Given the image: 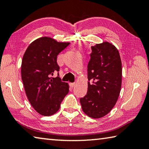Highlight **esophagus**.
I'll return each mask as SVG.
<instances>
[{"instance_id": "obj_1", "label": "esophagus", "mask_w": 149, "mask_h": 149, "mask_svg": "<svg viewBox=\"0 0 149 149\" xmlns=\"http://www.w3.org/2000/svg\"><path fill=\"white\" fill-rule=\"evenodd\" d=\"M69 85L71 87H74L75 86V83H70Z\"/></svg>"}]
</instances>
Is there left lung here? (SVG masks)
Segmentation results:
<instances>
[{"label":"left lung","mask_w":149,"mask_h":149,"mask_svg":"<svg viewBox=\"0 0 149 149\" xmlns=\"http://www.w3.org/2000/svg\"><path fill=\"white\" fill-rule=\"evenodd\" d=\"M87 65L88 87L80 99L83 111L93 119L104 117L116 104L122 83V64L117 48L108 42L91 46Z\"/></svg>","instance_id":"obj_1"}]
</instances>
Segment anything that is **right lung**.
Returning a JSON list of instances; mask_svg holds the SVG:
<instances>
[{"label":"right lung","instance_id":"add662e5","mask_svg":"<svg viewBox=\"0 0 149 149\" xmlns=\"http://www.w3.org/2000/svg\"><path fill=\"white\" fill-rule=\"evenodd\" d=\"M69 44L41 37L28 46L23 56L21 77L26 94L32 107L43 116L55 114L69 92L68 83L58 76L52 77L60 69L58 55Z\"/></svg>","mask_w":149,"mask_h":149}]
</instances>
